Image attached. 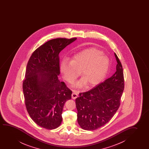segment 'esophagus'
I'll return each instance as SVG.
<instances>
[{
	"label": "esophagus",
	"instance_id": "1",
	"mask_svg": "<svg viewBox=\"0 0 149 149\" xmlns=\"http://www.w3.org/2000/svg\"><path fill=\"white\" fill-rule=\"evenodd\" d=\"M78 97V95L75 92H73L72 94V98L73 99H75Z\"/></svg>",
	"mask_w": 149,
	"mask_h": 149
}]
</instances>
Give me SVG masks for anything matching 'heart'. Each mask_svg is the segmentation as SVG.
<instances>
[{
    "label": "heart",
    "mask_w": 149,
    "mask_h": 149,
    "mask_svg": "<svg viewBox=\"0 0 149 149\" xmlns=\"http://www.w3.org/2000/svg\"><path fill=\"white\" fill-rule=\"evenodd\" d=\"M109 59L103 52L91 48L74 55L71 61L64 59L60 64V72L63 79L72 83L79 75L83 77L74 86L81 87L88 83L90 86L99 84L105 77L109 67Z\"/></svg>",
    "instance_id": "b5f03b06"
}]
</instances>
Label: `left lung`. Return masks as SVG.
I'll list each match as a JSON object with an SVG mask.
<instances>
[{
  "label": "left lung",
  "mask_w": 149,
  "mask_h": 149,
  "mask_svg": "<svg viewBox=\"0 0 149 149\" xmlns=\"http://www.w3.org/2000/svg\"><path fill=\"white\" fill-rule=\"evenodd\" d=\"M116 72L103 82L88 92L79 93L75 100L77 121L86 130H94L109 121L120 105L124 89L122 65L118 56Z\"/></svg>",
  "instance_id": "8db88e82"
}]
</instances>
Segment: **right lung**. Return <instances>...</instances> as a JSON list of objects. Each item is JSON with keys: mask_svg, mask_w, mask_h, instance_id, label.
<instances>
[{"mask_svg": "<svg viewBox=\"0 0 149 149\" xmlns=\"http://www.w3.org/2000/svg\"><path fill=\"white\" fill-rule=\"evenodd\" d=\"M77 38H57L46 42L31 55L27 65L23 91L31 118L39 126L51 130L61 124L65 102L72 91L58 79L59 54Z\"/></svg>", "mask_w": 149, "mask_h": 149, "instance_id": "obj_1", "label": "right lung"}]
</instances>
